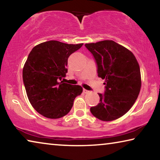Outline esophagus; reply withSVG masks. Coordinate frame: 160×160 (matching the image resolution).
<instances>
[{"label":"esophagus","instance_id":"34e87169","mask_svg":"<svg viewBox=\"0 0 160 160\" xmlns=\"http://www.w3.org/2000/svg\"><path fill=\"white\" fill-rule=\"evenodd\" d=\"M89 92H90L89 90H86V89H83V92H84V93H88Z\"/></svg>","mask_w":160,"mask_h":160}]
</instances>
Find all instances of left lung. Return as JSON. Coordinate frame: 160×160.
Masks as SVG:
<instances>
[{
	"label": "left lung",
	"mask_w": 160,
	"mask_h": 160,
	"mask_svg": "<svg viewBox=\"0 0 160 160\" xmlns=\"http://www.w3.org/2000/svg\"><path fill=\"white\" fill-rule=\"evenodd\" d=\"M98 66V77L105 79V91L90 112L102 121H112L130 110L141 88L139 65L130 50L113 40L85 44Z\"/></svg>",
	"instance_id": "1"
}]
</instances>
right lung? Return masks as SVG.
<instances>
[{
    "label": "right lung",
    "instance_id": "right-lung-1",
    "mask_svg": "<svg viewBox=\"0 0 160 160\" xmlns=\"http://www.w3.org/2000/svg\"><path fill=\"white\" fill-rule=\"evenodd\" d=\"M50 40L32 48L22 69L25 91L32 107L50 119L66 115L75 98L82 92L80 85L61 81L68 72L70 55L82 46Z\"/></svg>",
    "mask_w": 160,
    "mask_h": 160
}]
</instances>
